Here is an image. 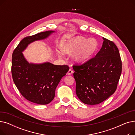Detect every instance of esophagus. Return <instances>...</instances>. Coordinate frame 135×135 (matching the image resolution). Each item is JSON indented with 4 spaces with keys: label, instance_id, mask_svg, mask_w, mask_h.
Returning a JSON list of instances; mask_svg holds the SVG:
<instances>
[{
    "label": "esophagus",
    "instance_id": "1",
    "mask_svg": "<svg viewBox=\"0 0 135 135\" xmlns=\"http://www.w3.org/2000/svg\"><path fill=\"white\" fill-rule=\"evenodd\" d=\"M73 73V70H72L71 69H69V70L68 71V72H67V74L68 75H71Z\"/></svg>",
    "mask_w": 135,
    "mask_h": 135
}]
</instances>
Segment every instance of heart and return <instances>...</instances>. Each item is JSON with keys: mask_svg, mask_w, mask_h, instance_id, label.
<instances>
[{"mask_svg": "<svg viewBox=\"0 0 135 135\" xmlns=\"http://www.w3.org/2000/svg\"><path fill=\"white\" fill-rule=\"evenodd\" d=\"M97 47V41L95 39H88L78 36L68 41L62 50L66 54H72L78 49L73 55V60L77 62H82L93 56Z\"/></svg>", "mask_w": 135, "mask_h": 135, "instance_id": "heart-1", "label": "heart"}]
</instances>
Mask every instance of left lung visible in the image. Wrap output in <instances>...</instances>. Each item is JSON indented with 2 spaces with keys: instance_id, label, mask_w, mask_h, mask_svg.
<instances>
[{
  "instance_id": "1",
  "label": "left lung",
  "mask_w": 135,
  "mask_h": 135,
  "mask_svg": "<svg viewBox=\"0 0 135 135\" xmlns=\"http://www.w3.org/2000/svg\"><path fill=\"white\" fill-rule=\"evenodd\" d=\"M101 49L95 57L80 65H73L75 91L85 104L100 103L115 93L122 74L119 50L113 41L103 38Z\"/></svg>"
}]
</instances>
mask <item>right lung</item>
I'll return each mask as SVG.
<instances>
[{
	"instance_id": "obj_1",
	"label": "right lung",
	"mask_w": 135,
	"mask_h": 135,
	"mask_svg": "<svg viewBox=\"0 0 135 135\" xmlns=\"http://www.w3.org/2000/svg\"><path fill=\"white\" fill-rule=\"evenodd\" d=\"M53 32L46 31L24 38L12 56L11 73L14 83L26 100L39 104H47L53 100L57 86L69 68L67 65H54L49 62L29 63L22 51L31 42L44 39Z\"/></svg>"
}]
</instances>
